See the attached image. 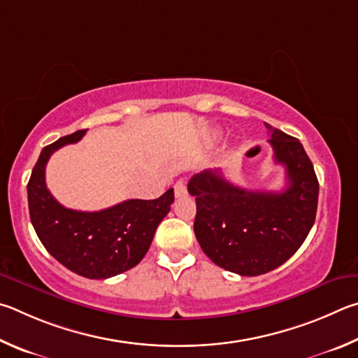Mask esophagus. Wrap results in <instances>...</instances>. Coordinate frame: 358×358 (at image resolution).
I'll return each mask as SVG.
<instances>
[{
    "instance_id": "34e87169",
    "label": "esophagus",
    "mask_w": 358,
    "mask_h": 358,
    "mask_svg": "<svg viewBox=\"0 0 358 358\" xmlns=\"http://www.w3.org/2000/svg\"><path fill=\"white\" fill-rule=\"evenodd\" d=\"M174 195H176V198H182L187 195V184L184 179H180L174 184Z\"/></svg>"
}]
</instances>
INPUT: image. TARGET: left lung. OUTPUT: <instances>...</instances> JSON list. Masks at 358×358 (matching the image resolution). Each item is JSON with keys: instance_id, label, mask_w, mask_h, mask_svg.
Returning a JSON list of instances; mask_svg holds the SVG:
<instances>
[{"instance_id": "8db88e82", "label": "left lung", "mask_w": 358, "mask_h": 358, "mask_svg": "<svg viewBox=\"0 0 358 358\" xmlns=\"http://www.w3.org/2000/svg\"><path fill=\"white\" fill-rule=\"evenodd\" d=\"M273 159L286 168L283 192L241 189L220 169H206L189 182L196 199L195 236L214 264L256 277L286 262L305 242L316 218L319 182L297 138L266 124Z\"/></svg>"}]
</instances>
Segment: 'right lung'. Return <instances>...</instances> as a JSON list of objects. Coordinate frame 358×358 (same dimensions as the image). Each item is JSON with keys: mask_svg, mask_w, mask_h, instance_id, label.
I'll return each mask as SVG.
<instances>
[{"mask_svg": "<svg viewBox=\"0 0 358 358\" xmlns=\"http://www.w3.org/2000/svg\"><path fill=\"white\" fill-rule=\"evenodd\" d=\"M86 130L42 149L28 182L31 223L42 245L69 271L105 280L135 267L148 253L155 229L174 201L169 189L157 199H127L99 212L67 209L48 192L45 166L55 150L80 141Z\"/></svg>", "mask_w": 358, "mask_h": 358, "instance_id": "right-lung-1", "label": "right lung"}]
</instances>
